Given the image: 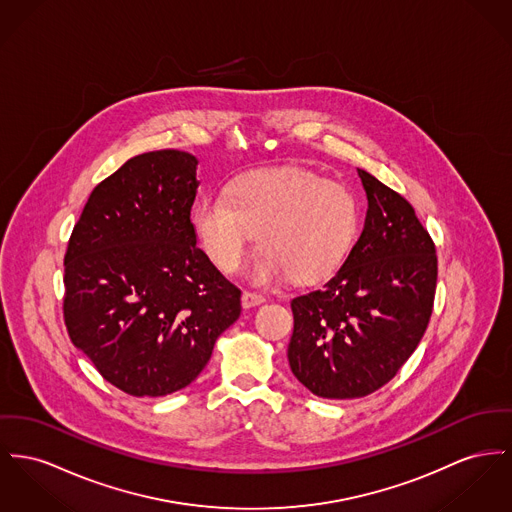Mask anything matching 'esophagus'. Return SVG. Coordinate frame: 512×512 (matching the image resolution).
I'll list each match as a JSON object with an SVG mask.
<instances>
[{
  "mask_svg": "<svg viewBox=\"0 0 512 512\" xmlns=\"http://www.w3.org/2000/svg\"><path fill=\"white\" fill-rule=\"evenodd\" d=\"M266 301V297L262 293H256V291H244L242 293V307L252 308L262 305Z\"/></svg>",
  "mask_w": 512,
  "mask_h": 512,
  "instance_id": "esophagus-1",
  "label": "esophagus"
}]
</instances>
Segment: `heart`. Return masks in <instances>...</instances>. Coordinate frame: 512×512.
I'll return each instance as SVG.
<instances>
[{
	"label": "heart",
	"instance_id": "b5f03b06",
	"mask_svg": "<svg viewBox=\"0 0 512 512\" xmlns=\"http://www.w3.org/2000/svg\"><path fill=\"white\" fill-rule=\"evenodd\" d=\"M192 225L207 258L225 273L240 270L254 235L260 256L252 279L297 283L330 277L347 258L359 229L353 190L303 169L242 174L221 198L207 196L192 211Z\"/></svg>",
	"mask_w": 512,
	"mask_h": 512
}]
</instances>
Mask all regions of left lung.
Returning a JSON list of instances; mask_svg holds the SVG:
<instances>
[{
  "instance_id": "8db88e82",
  "label": "left lung",
  "mask_w": 512,
  "mask_h": 512,
  "mask_svg": "<svg viewBox=\"0 0 512 512\" xmlns=\"http://www.w3.org/2000/svg\"><path fill=\"white\" fill-rule=\"evenodd\" d=\"M365 227L320 289L295 297L287 359L320 398H363L392 380L423 338L435 303V242L406 198L357 169Z\"/></svg>"
}]
</instances>
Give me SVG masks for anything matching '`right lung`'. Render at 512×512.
Listing matches in <instances>:
<instances>
[{
    "mask_svg": "<svg viewBox=\"0 0 512 512\" xmlns=\"http://www.w3.org/2000/svg\"><path fill=\"white\" fill-rule=\"evenodd\" d=\"M196 167L178 149L126 161L95 186L69 237V338L137 398L186 388L240 316L239 287L196 246Z\"/></svg>",
    "mask_w": 512,
    "mask_h": 512,
    "instance_id": "add662e5",
    "label": "right lung"
}]
</instances>
